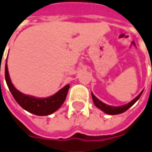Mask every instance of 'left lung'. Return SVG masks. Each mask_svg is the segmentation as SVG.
Masks as SVG:
<instances>
[{
  "label": "left lung",
  "instance_id": "1",
  "mask_svg": "<svg viewBox=\"0 0 152 152\" xmlns=\"http://www.w3.org/2000/svg\"><path fill=\"white\" fill-rule=\"evenodd\" d=\"M142 93L143 91L140 93V94L137 96V97H135L132 101H131L130 103H128V104H126L125 105H122V106H118V107H114V106H110V105H108V104H105L104 103L101 102L98 98H96L94 95V94L92 93V98H93V101L94 103V104H95V106L98 107L99 109H100L101 110L104 112V113H106V114H109V115H119V114H121V113H123V112L126 111L129 108H131L134 104H135L138 99H139V98L140 97V95L142 94Z\"/></svg>",
  "mask_w": 152,
  "mask_h": 152
}]
</instances>
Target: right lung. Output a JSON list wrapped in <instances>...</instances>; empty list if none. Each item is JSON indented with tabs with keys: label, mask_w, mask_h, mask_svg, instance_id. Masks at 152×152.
Listing matches in <instances>:
<instances>
[{
	"label": "right lung",
	"mask_w": 152,
	"mask_h": 152,
	"mask_svg": "<svg viewBox=\"0 0 152 152\" xmlns=\"http://www.w3.org/2000/svg\"><path fill=\"white\" fill-rule=\"evenodd\" d=\"M5 78H6L7 86L12 93V96L16 99V101L24 110L34 114L36 115H48L56 110H58L61 105L64 104L68 91H69V88L70 87L69 84H68L62 89H60L58 92L53 94V96L44 98V99H38V98L26 95L20 91H18L17 88L13 86L9 77L7 64L5 67Z\"/></svg>",
	"instance_id": "right-lung-1"
}]
</instances>
